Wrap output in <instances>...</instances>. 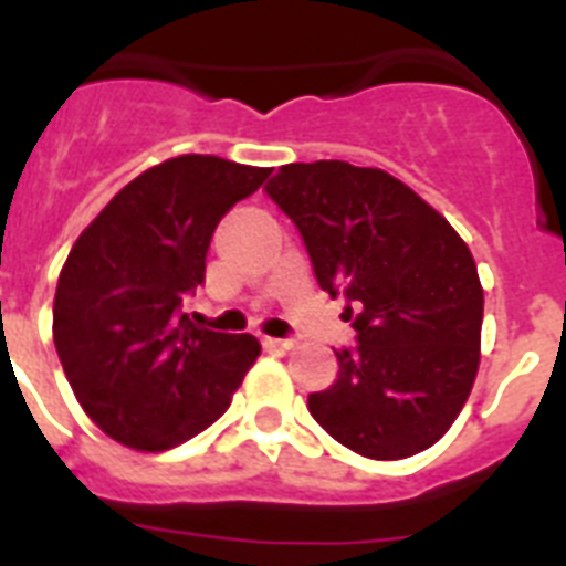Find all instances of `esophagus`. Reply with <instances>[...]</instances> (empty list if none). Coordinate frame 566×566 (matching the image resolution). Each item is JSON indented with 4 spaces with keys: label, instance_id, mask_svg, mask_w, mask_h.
Masks as SVG:
<instances>
[{
    "label": "esophagus",
    "instance_id": "obj_1",
    "mask_svg": "<svg viewBox=\"0 0 566 566\" xmlns=\"http://www.w3.org/2000/svg\"><path fill=\"white\" fill-rule=\"evenodd\" d=\"M264 344L270 346V349H293L291 337H264Z\"/></svg>",
    "mask_w": 566,
    "mask_h": 566
}]
</instances>
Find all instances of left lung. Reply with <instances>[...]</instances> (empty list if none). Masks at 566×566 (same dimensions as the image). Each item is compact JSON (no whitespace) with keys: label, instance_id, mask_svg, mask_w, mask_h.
<instances>
[{"label":"left lung","instance_id":"1","mask_svg":"<svg viewBox=\"0 0 566 566\" xmlns=\"http://www.w3.org/2000/svg\"><path fill=\"white\" fill-rule=\"evenodd\" d=\"M266 196L300 229L319 287L344 296L358 346L311 417L376 461L438 443L479 370L484 291L458 231L390 172L346 161L284 164Z\"/></svg>","mask_w":566,"mask_h":566}]
</instances>
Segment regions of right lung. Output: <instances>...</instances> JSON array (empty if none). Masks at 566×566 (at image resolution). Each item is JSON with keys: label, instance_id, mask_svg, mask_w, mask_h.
<instances>
[{"label": "right lung", "instance_id": "1", "mask_svg": "<svg viewBox=\"0 0 566 566\" xmlns=\"http://www.w3.org/2000/svg\"><path fill=\"white\" fill-rule=\"evenodd\" d=\"M266 167L179 155L149 167L78 234L57 275L52 337L84 413L137 452H164L229 408L261 355L252 335L196 328L181 300L205 282L217 222Z\"/></svg>", "mask_w": 566, "mask_h": 566}]
</instances>
